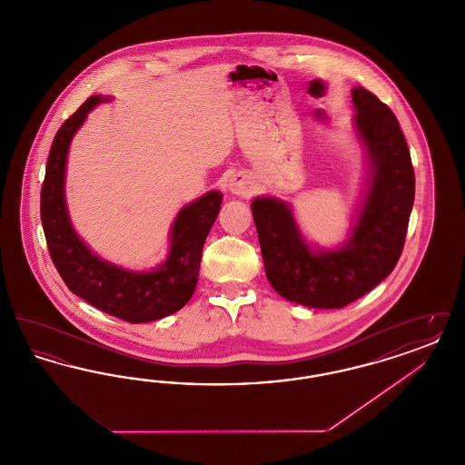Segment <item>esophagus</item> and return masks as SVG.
Segmentation results:
<instances>
[{
  "instance_id": "1",
  "label": "esophagus",
  "mask_w": 465,
  "mask_h": 465,
  "mask_svg": "<svg viewBox=\"0 0 465 465\" xmlns=\"http://www.w3.org/2000/svg\"><path fill=\"white\" fill-rule=\"evenodd\" d=\"M228 190L237 197H249L252 192V181L245 174H235L228 183Z\"/></svg>"
}]
</instances>
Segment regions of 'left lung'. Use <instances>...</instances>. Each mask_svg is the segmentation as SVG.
Returning <instances> with one entry per match:
<instances>
[{"label": "left lung", "mask_w": 465, "mask_h": 465, "mask_svg": "<svg viewBox=\"0 0 465 465\" xmlns=\"http://www.w3.org/2000/svg\"><path fill=\"white\" fill-rule=\"evenodd\" d=\"M354 133L368 171L349 239L313 247L286 202L251 203L266 279L282 298L309 309H341L376 288L398 265L415 200V173L398 118L375 94L352 89Z\"/></svg>", "instance_id": "obj_1"}]
</instances>
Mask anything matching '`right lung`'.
I'll return each instance as SVG.
<instances>
[{
  "label": "right lung",
  "instance_id": "add662e5",
  "mask_svg": "<svg viewBox=\"0 0 465 465\" xmlns=\"http://www.w3.org/2000/svg\"><path fill=\"white\" fill-rule=\"evenodd\" d=\"M111 99V95H90L55 134L42 186V224L52 262L71 292L122 321L152 322L183 309L192 298L199 281L202 247L218 218L223 195L216 190L207 192L177 213L167 258L155 270L133 272L90 251L67 213V152L90 111Z\"/></svg>",
  "mask_w": 465,
  "mask_h": 465
}]
</instances>
